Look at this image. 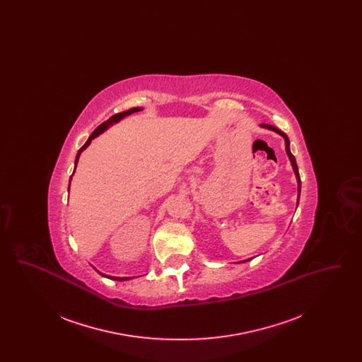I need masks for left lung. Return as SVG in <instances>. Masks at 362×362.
I'll use <instances>...</instances> for the list:
<instances>
[{
	"label": "left lung",
	"instance_id": "1",
	"mask_svg": "<svg viewBox=\"0 0 362 362\" xmlns=\"http://www.w3.org/2000/svg\"><path fill=\"white\" fill-rule=\"evenodd\" d=\"M262 127H264V129H269V130H273V132H276L278 133L279 136H282L284 139H285V149H286V155L289 157V160H291V163H292L293 171H294V175H296V179H297V183H298V186H297V192H298V198H300V189H301V180H300V173H298V168H297V164H296V158H294V156L291 153V148H289V138L288 136L284 133V132H281V130H278L276 127L274 126H272V124H266V123H262L260 124ZM298 198H297V205H298ZM248 260V259H247ZM245 262V260H244Z\"/></svg>",
	"mask_w": 362,
	"mask_h": 362
}]
</instances>
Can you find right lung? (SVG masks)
<instances>
[{
	"label": "right lung",
	"instance_id": "obj_1",
	"mask_svg": "<svg viewBox=\"0 0 362 362\" xmlns=\"http://www.w3.org/2000/svg\"><path fill=\"white\" fill-rule=\"evenodd\" d=\"M142 108L141 107H134V108H130V110H127V111H123V112H119V114H115V115H112L108 121L103 122L98 129H95L93 130V133L89 136V138L86 139V144L81 146V149L78 151V153L76 156V161H74V164L77 165V163H78V158H80V155H81V152L86 149L88 146H89V144H90V141L93 139V138L98 137L99 134H102L104 130H107L111 124H114V123H118V122L123 119L124 117H127V115H130V114H133V112H137V111H141ZM74 170H76V167H74ZM74 173V171H73ZM73 173H71V176H73ZM71 176H70V180H71ZM100 273V272H99ZM102 276H107V278H110V279H117V281H127V279H130V276H105L103 273H100Z\"/></svg>",
	"mask_w": 362,
	"mask_h": 362
}]
</instances>
